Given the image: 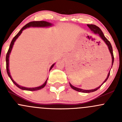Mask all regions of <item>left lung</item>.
Wrapping results in <instances>:
<instances>
[{"mask_svg":"<svg viewBox=\"0 0 122 122\" xmlns=\"http://www.w3.org/2000/svg\"><path fill=\"white\" fill-rule=\"evenodd\" d=\"M87 26H88V28H89L91 30H92V31H93V32L94 33V34H97V35H99V36H100L101 38H102V39H103V40L104 41V42H105V43L106 44V45H107L108 48H109V51H110V54H111L112 58V66H113V62H114V55H113V53L112 46V45H111V44H110V42L109 41V40H108V39H107V38H106L105 36H104V34H103V33L102 32V30L100 29L99 27L95 25H93V24H91V25H88H88H87ZM109 75H110V72H109V73L108 74L107 77L106 79L105 80V81L103 82V83H104L107 80L108 78H109ZM103 83L102 85H101L100 86H99V87H97V88H95V89L88 90H83V89H81V88H77V87H75L74 86H72V85L70 84V86H71V87L72 88V89H74V90L77 91V92H82V93H91V92H95V91L99 89L100 87L101 86H102V85L103 84Z\"/></svg>","mask_w":122,"mask_h":122,"instance_id":"left-lung-1","label":"left lung"}]
</instances>
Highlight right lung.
Returning <instances> with one entry per match:
<instances>
[{
    "label": "right lung",
    "instance_id": "add662e5",
    "mask_svg": "<svg viewBox=\"0 0 122 122\" xmlns=\"http://www.w3.org/2000/svg\"><path fill=\"white\" fill-rule=\"evenodd\" d=\"M51 25H52V24H51V23L47 22H46V21H32V22H29L28 23H27L26 25H25L24 26H23V28H22L21 29H20V31H19V32H18V34L16 35V36L13 38V39H12V42H11L10 44L8 52H7V54H6V62L7 73H8L9 77H10V78L11 80L12 81V82H13V83H14V84L17 86V87H19V88H20V89L24 90H28V91L38 90L41 89V88H44V87H45V85H46V81H47V80H46V81L45 82V83H44V84L43 85H42V86H39V87H34V88H26V87H22V86H19V85H18L16 83H15V82L14 81V80L12 79V77H11V76L10 75L9 70V54H10L11 51H12V47H13V44H14V42H15L16 39L17 38L19 37V35H20V34H21V33L22 32V30H24V29H26V28H29V27H30V26H32V27H47V26H51ZM54 64H54L52 65V66H51V68H50V70H51L52 67H54Z\"/></svg>",
    "mask_w": 122,
    "mask_h": 122
}]
</instances>
